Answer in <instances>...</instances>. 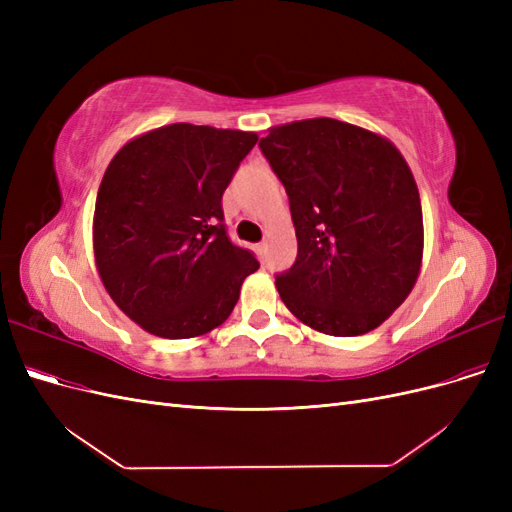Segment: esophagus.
<instances>
[{"instance_id": "1", "label": "esophagus", "mask_w": 512, "mask_h": 512, "mask_svg": "<svg viewBox=\"0 0 512 512\" xmlns=\"http://www.w3.org/2000/svg\"><path fill=\"white\" fill-rule=\"evenodd\" d=\"M254 250H256V254H258V258H260V260H265V258H267V243H265V241H262V243H256V245H254Z\"/></svg>"}]
</instances>
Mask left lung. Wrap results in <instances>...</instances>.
Wrapping results in <instances>:
<instances>
[{
	"label": "left lung",
	"instance_id": "8db88e82",
	"mask_svg": "<svg viewBox=\"0 0 512 512\" xmlns=\"http://www.w3.org/2000/svg\"><path fill=\"white\" fill-rule=\"evenodd\" d=\"M284 183L299 252L275 275L290 312L337 337L376 329L410 294L423 258V211L406 160L386 138L320 117L258 143Z\"/></svg>",
	"mask_w": 512,
	"mask_h": 512
}]
</instances>
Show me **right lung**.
Masks as SVG:
<instances>
[{
	"label": "right lung",
	"mask_w": 512,
	"mask_h": 512,
	"mask_svg": "<svg viewBox=\"0 0 512 512\" xmlns=\"http://www.w3.org/2000/svg\"><path fill=\"white\" fill-rule=\"evenodd\" d=\"M254 132L173 123L119 149L100 183L94 252L123 314L158 337L222 324L260 262L232 243L222 196Z\"/></svg>",
	"instance_id": "obj_1"
}]
</instances>
